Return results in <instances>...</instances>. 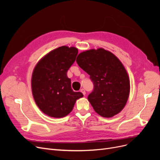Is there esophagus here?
<instances>
[{
	"label": "esophagus",
	"instance_id": "1",
	"mask_svg": "<svg viewBox=\"0 0 160 160\" xmlns=\"http://www.w3.org/2000/svg\"><path fill=\"white\" fill-rule=\"evenodd\" d=\"M81 92L83 94V95H85V94H86V92H85V89H81Z\"/></svg>",
	"mask_w": 160,
	"mask_h": 160
}]
</instances>
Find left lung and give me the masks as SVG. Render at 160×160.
I'll return each mask as SVG.
<instances>
[{
	"mask_svg": "<svg viewBox=\"0 0 160 160\" xmlns=\"http://www.w3.org/2000/svg\"><path fill=\"white\" fill-rule=\"evenodd\" d=\"M76 61L93 83L94 89L89 95L88 101L95 112L107 118L121 112L129 98L130 81L118 58L99 48L81 52Z\"/></svg>",
	"mask_w": 160,
	"mask_h": 160,
	"instance_id": "left-lung-1",
	"label": "left lung"
}]
</instances>
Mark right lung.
<instances>
[{
  "label": "right lung",
  "instance_id": "obj_1",
  "mask_svg": "<svg viewBox=\"0 0 160 160\" xmlns=\"http://www.w3.org/2000/svg\"><path fill=\"white\" fill-rule=\"evenodd\" d=\"M78 54L76 47L62 46L50 51L37 62L31 77L34 100L42 113L61 118L71 112L76 101L83 97L71 89L67 72Z\"/></svg>",
  "mask_w": 160,
  "mask_h": 160
}]
</instances>
